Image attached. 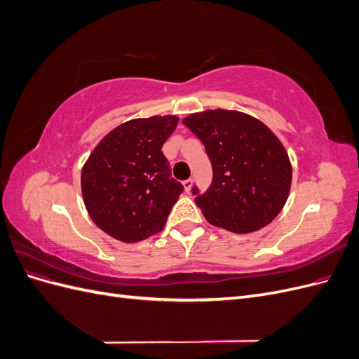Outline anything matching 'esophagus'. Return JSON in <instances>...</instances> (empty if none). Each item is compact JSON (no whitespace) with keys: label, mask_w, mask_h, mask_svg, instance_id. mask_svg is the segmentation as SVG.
Here are the masks:
<instances>
[{"label":"esophagus","mask_w":359,"mask_h":359,"mask_svg":"<svg viewBox=\"0 0 359 359\" xmlns=\"http://www.w3.org/2000/svg\"><path fill=\"white\" fill-rule=\"evenodd\" d=\"M182 186H184V190H186L187 193L191 190V186H193V180L189 178L186 181H182Z\"/></svg>","instance_id":"1"}]
</instances>
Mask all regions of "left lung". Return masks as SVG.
Segmentation results:
<instances>
[{
    "mask_svg": "<svg viewBox=\"0 0 359 359\" xmlns=\"http://www.w3.org/2000/svg\"><path fill=\"white\" fill-rule=\"evenodd\" d=\"M205 145L212 184L194 199L208 223L250 233L273 222L289 198L292 165L280 139L260 119L208 109L182 119ZM198 194V189H193Z\"/></svg>",
    "mask_w": 359,
    "mask_h": 359,
    "instance_id": "left-lung-1",
    "label": "left lung"
}]
</instances>
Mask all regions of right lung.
<instances>
[{
	"label": "right lung",
	"mask_w": 359,
	"mask_h": 359,
	"mask_svg": "<svg viewBox=\"0 0 359 359\" xmlns=\"http://www.w3.org/2000/svg\"><path fill=\"white\" fill-rule=\"evenodd\" d=\"M177 124V115L130 119L107 133L85 161V208L115 240L139 243L165 227L182 193L161 151Z\"/></svg>",
	"instance_id": "obj_1"
}]
</instances>
